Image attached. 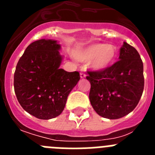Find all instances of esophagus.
Instances as JSON below:
<instances>
[{
  "label": "esophagus",
  "mask_w": 155,
  "mask_h": 155,
  "mask_svg": "<svg viewBox=\"0 0 155 155\" xmlns=\"http://www.w3.org/2000/svg\"><path fill=\"white\" fill-rule=\"evenodd\" d=\"M80 76H81V78H84L86 77V74H85V73H84V72H83V71H81Z\"/></svg>",
  "instance_id": "34e87169"
}]
</instances>
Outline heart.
Listing matches in <instances>:
<instances>
[{
	"instance_id": "b5f03b06",
	"label": "heart",
	"mask_w": 155,
	"mask_h": 155,
	"mask_svg": "<svg viewBox=\"0 0 155 155\" xmlns=\"http://www.w3.org/2000/svg\"><path fill=\"white\" fill-rule=\"evenodd\" d=\"M116 57V48L106 43H97L87 46L77 53L76 58L82 62L91 61V67L95 70L108 68Z\"/></svg>"
}]
</instances>
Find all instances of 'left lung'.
I'll list each match as a JSON object with an SVG mask.
<instances>
[{"instance_id":"8db88e82","label":"left lung","mask_w":155,"mask_h":155,"mask_svg":"<svg viewBox=\"0 0 155 155\" xmlns=\"http://www.w3.org/2000/svg\"><path fill=\"white\" fill-rule=\"evenodd\" d=\"M120 61L101 71H87L91 83L89 99L94 111L104 118L116 120L132 112L144 86L143 66L137 50L124 42Z\"/></svg>"}]
</instances>
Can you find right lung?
<instances>
[{"label": "right lung", "instance_id": "obj_1", "mask_svg": "<svg viewBox=\"0 0 155 155\" xmlns=\"http://www.w3.org/2000/svg\"><path fill=\"white\" fill-rule=\"evenodd\" d=\"M61 46L52 39L31 42L19 59L14 74V87L21 107L40 120L61 114L68 94L78 84V71L61 69Z\"/></svg>", "mask_w": 155, "mask_h": 155}]
</instances>
